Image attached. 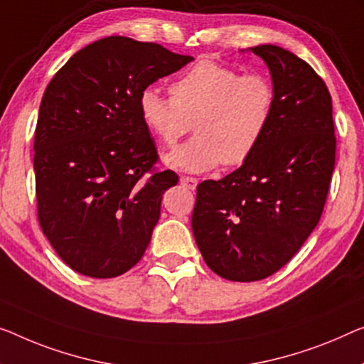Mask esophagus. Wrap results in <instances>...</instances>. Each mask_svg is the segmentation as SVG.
<instances>
[{
	"mask_svg": "<svg viewBox=\"0 0 364 364\" xmlns=\"http://www.w3.org/2000/svg\"><path fill=\"white\" fill-rule=\"evenodd\" d=\"M180 183L183 184L184 188H188V189H196V186H198V178H193V176H181Z\"/></svg>",
	"mask_w": 364,
	"mask_h": 364,
	"instance_id": "34e87169",
	"label": "esophagus"
}]
</instances>
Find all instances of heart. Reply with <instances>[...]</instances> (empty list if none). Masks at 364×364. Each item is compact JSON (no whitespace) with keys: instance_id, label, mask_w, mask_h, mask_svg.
I'll return each instance as SVG.
<instances>
[{"instance_id":"1","label":"heart","mask_w":364,"mask_h":364,"mask_svg":"<svg viewBox=\"0 0 364 364\" xmlns=\"http://www.w3.org/2000/svg\"><path fill=\"white\" fill-rule=\"evenodd\" d=\"M170 96L147 88L139 114L164 145H175L191 124L196 137L164 156L183 173L214 170L222 161L240 165L268 132L276 109V90L267 75L242 73L229 65L199 60L170 85Z\"/></svg>"}]
</instances>
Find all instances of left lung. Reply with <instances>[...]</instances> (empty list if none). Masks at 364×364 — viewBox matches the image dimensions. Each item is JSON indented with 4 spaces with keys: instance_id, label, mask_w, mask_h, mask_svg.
<instances>
[{
    "instance_id": "1",
    "label": "left lung",
    "mask_w": 364,
    "mask_h": 364,
    "mask_svg": "<svg viewBox=\"0 0 364 364\" xmlns=\"http://www.w3.org/2000/svg\"><path fill=\"white\" fill-rule=\"evenodd\" d=\"M247 52L269 70L273 121L240 168L199 184L191 219L205 264L240 283L268 278L299 252L321 220L337 149L332 97L311 65L271 43Z\"/></svg>"
}]
</instances>
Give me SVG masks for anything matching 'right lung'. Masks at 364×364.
I'll list each match as a JSON object with an SVG mask.
<instances>
[{
  "mask_svg": "<svg viewBox=\"0 0 364 364\" xmlns=\"http://www.w3.org/2000/svg\"><path fill=\"white\" fill-rule=\"evenodd\" d=\"M191 60L111 36L78 50L48 83L34 139L37 213L43 235L77 273L114 278L147 250L178 176L151 171L156 149L139 96Z\"/></svg>",
  "mask_w": 364,
  "mask_h": 364,
  "instance_id": "obj_1",
  "label": "right lung"
}]
</instances>
